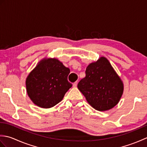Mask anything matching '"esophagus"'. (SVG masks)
Returning a JSON list of instances; mask_svg holds the SVG:
<instances>
[{"label":"esophagus","instance_id":"obj_1","mask_svg":"<svg viewBox=\"0 0 147 147\" xmlns=\"http://www.w3.org/2000/svg\"><path fill=\"white\" fill-rule=\"evenodd\" d=\"M77 85H78V82H74V83H73V87H76V86H77Z\"/></svg>","mask_w":147,"mask_h":147}]
</instances>
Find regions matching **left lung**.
Segmentation results:
<instances>
[{"mask_svg": "<svg viewBox=\"0 0 147 147\" xmlns=\"http://www.w3.org/2000/svg\"><path fill=\"white\" fill-rule=\"evenodd\" d=\"M86 76L78 84V88L88 104L98 111H106L116 105L123 95L124 84L120 76L105 57L90 63Z\"/></svg>", "mask_w": 147, "mask_h": 147, "instance_id": "left-lung-1", "label": "left lung"}]
</instances>
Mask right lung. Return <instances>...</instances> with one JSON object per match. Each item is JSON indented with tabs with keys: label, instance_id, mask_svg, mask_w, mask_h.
<instances>
[{
	"label": "right lung",
	"instance_id": "1",
	"mask_svg": "<svg viewBox=\"0 0 147 147\" xmlns=\"http://www.w3.org/2000/svg\"><path fill=\"white\" fill-rule=\"evenodd\" d=\"M70 69L56 58H43L26 79L28 95L43 109L54 107L63 99L72 84L67 81Z\"/></svg>",
	"mask_w": 147,
	"mask_h": 147
}]
</instances>
